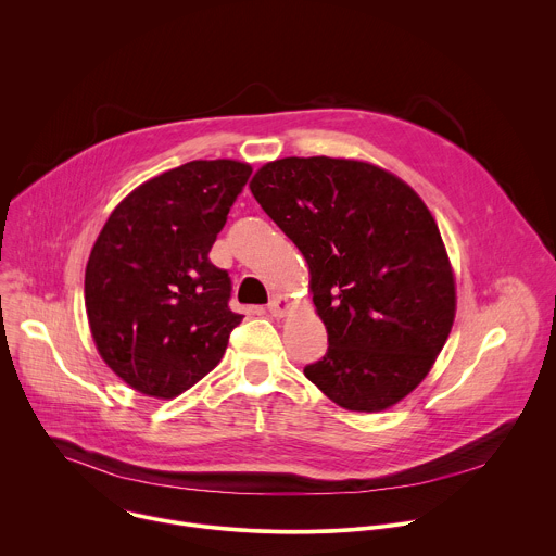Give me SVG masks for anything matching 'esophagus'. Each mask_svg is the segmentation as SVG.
Instances as JSON below:
<instances>
[{
    "label": "esophagus",
    "mask_w": 556,
    "mask_h": 556,
    "mask_svg": "<svg viewBox=\"0 0 556 556\" xmlns=\"http://www.w3.org/2000/svg\"><path fill=\"white\" fill-rule=\"evenodd\" d=\"M288 307H290V303H288V299H283V296H275V299L268 303V312H270V316H275V319H281V316L288 312Z\"/></svg>",
    "instance_id": "obj_1"
}]
</instances>
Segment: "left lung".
Returning <instances> with one entry per match:
<instances>
[{
	"instance_id": "left-lung-1",
	"label": "left lung",
	"mask_w": 556,
	"mask_h": 556,
	"mask_svg": "<svg viewBox=\"0 0 556 556\" xmlns=\"http://www.w3.org/2000/svg\"><path fill=\"white\" fill-rule=\"evenodd\" d=\"M251 191L307 262L328 352L307 380L350 412H382L429 374L455 319L438 224L393 174L345 157H281Z\"/></svg>"
}]
</instances>
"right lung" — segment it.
Listing matches in <instances>:
<instances>
[{"mask_svg": "<svg viewBox=\"0 0 556 556\" xmlns=\"http://www.w3.org/2000/svg\"><path fill=\"white\" fill-rule=\"evenodd\" d=\"M253 169L193 161L134 189L108 217L86 268L99 354L129 387L176 399L224 356L242 314L230 277L208 260Z\"/></svg>", "mask_w": 556, "mask_h": 556, "instance_id": "right-lung-1", "label": "right lung"}]
</instances>
